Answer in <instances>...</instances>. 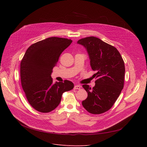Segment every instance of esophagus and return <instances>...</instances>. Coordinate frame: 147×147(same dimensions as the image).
<instances>
[{
    "label": "esophagus",
    "mask_w": 147,
    "mask_h": 147,
    "mask_svg": "<svg viewBox=\"0 0 147 147\" xmlns=\"http://www.w3.org/2000/svg\"><path fill=\"white\" fill-rule=\"evenodd\" d=\"M81 88V86L80 85H75L74 87V89H80Z\"/></svg>",
    "instance_id": "1"
}]
</instances>
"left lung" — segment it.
Wrapping results in <instances>:
<instances>
[{"label":"left lung","instance_id":"left-lung-1","mask_svg":"<svg viewBox=\"0 0 147 147\" xmlns=\"http://www.w3.org/2000/svg\"><path fill=\"white\" fill-rule=\"evenodd\" d=\"M78 43L86 48L92 69L97 71L93 76L96 79L93 88L83 85L88 97L82 101V105L91 114L104 113L113 106L124 86V61L114 46L98 37L81 38Z\"/></svg>","mask_w":147,"mask_h":147}]
</instances>
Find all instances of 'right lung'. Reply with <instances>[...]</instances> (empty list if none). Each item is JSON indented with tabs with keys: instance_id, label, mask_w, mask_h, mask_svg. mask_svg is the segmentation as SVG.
Returning <instances> with one entry per match:
<instances>
[{
	"instance_id": "1",
	"label": "right lung",
	"mask_w": 147,
	"mask_h": 147,
	"mask_svg": "<svg viewBox=\"0 0 147 147\" xmlns=\"http://www.w3.org/2000/svg\"><path fill=\"white\" fill-rule=\"evenodd\" d=\"M71 42V39L52 37L32 44L26 51L20 65L21 86L36 110L52 111L59 104L64 92L73 89L71 82L53 84L51 76L61 53Z\"/></svg>"
}]
</instances>
